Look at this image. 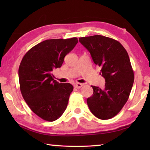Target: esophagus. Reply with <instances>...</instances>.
<instances>
[{"label": "esophagus", "mask_w": 150, "mask_h": 150, "mask_svg": "<svg viewBox=\"0 0 150 150\" xmlns=\"http://www.w3.org/2000/svg\"><path fill=\"white\" fill-rule=\"evenodd\" d=\"M83 86V83H74V87L77 88H80Z\"/></svg>", "instance_id": "esophagus-1"}]
</instances>
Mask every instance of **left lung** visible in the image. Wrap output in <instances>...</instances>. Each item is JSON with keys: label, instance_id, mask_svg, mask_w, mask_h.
Masks as SVG:
<instances>
[{"label": "left lung", "instance_id": "obj_1", "mask_svg": "<svg viewBox=\"0 0 150 150\" xmlns=\"http://www.w3.org/2000/svg\"><path fill=\"white\" fill-rule=\"evenodd\" d=\"M79 42L90 52L95 64L101 67L105 79L103 89L92 86L93 95L87 103L96 117L107 120L115 116L128 99L134 75L130 58L122 45L100 35L79 38Z\"/></svg>", "mask_w": 150, "mask_h": 150}]
</instances>
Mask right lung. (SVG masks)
I'll return each mask as SVG.
<instances>
[{
  "label": "right lung",
  "mask_w": 150,
  "mask_h": 150,
  "mask_svg": "<svg viewBox=\"0 0 150 150\" xmlns=\"http://www.w3.org/2000/svg\"><path fill=\"white\" fill-rule=\"evenodd\" d=\"M77 38L47 40L32 47L18 69L20 88L30 109L43 120H56L67 108L73 87L54 79L52 71L77 44Z\"/></svg>",
  "instance_id": "obj_1"
}]
</instances>
